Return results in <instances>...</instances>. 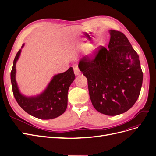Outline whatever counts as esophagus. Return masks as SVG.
<instances>
[{"label":"esophagus","instance_id":"1","mask_svg":"<svg viewBox=\"0 0 156 156\" xmlns=\"http://www.w3.org/2000/svg\"><path fill=\"white\" fill-rule=\"evenodd\" d=\"M73 69H74V74H75L76 76H78V75H80V74H81V72H80V69H79L78 66H75V67H74V68H73Z\"/></svg>","mask_w":156,"mask_h":156}]
</instances>
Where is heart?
Wrapping results in <instances>:
<instances>
[{
	"label": "heart",
	"instance_id": "obj_1",
	"mask_svg": "<svg viewBox=\"0 0 156 156\" xmlns=\"http://www.w3.org/2000/svg\"><path fill=\"white\" fill-rule=\"evenodd\" d=\"M83 48L85 50H87V49L89 48V46H83ZM94 50H91L89 52V55H94Z\"/></svg>",
	"mask_w": 156,
	"mask_h": 156
}]
</instances>
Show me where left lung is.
<instances>
[{"instance_id": "8db88e82", "label": "left lung", "mask_w": 156, "mask_h": 156, "mask_svg": "<svg viewBox=\"0 0 156 156\" xmlns=\"http://www.w3.org/2000/svg\"><path fill=\"white\" fill-rule=\"evenodd\" d=\"M108 49L101 46L94 57H84L78 67L87 78L92 105L99 112L115 116L137 101L143 82L139 56L122 32L110 30Z\"/></svg>"}]
</instances>
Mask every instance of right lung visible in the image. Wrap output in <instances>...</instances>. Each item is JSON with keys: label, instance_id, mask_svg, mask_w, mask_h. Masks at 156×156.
<instances>
[{"label": "right lung", "instance_id": "1", "mask_svg": "<svg viewBox=\"0 0 156 156\" xmlns=\"http://www.w3.org/2000/svg\"><path fill=\"white\" fill-rule=\"evenodd\" d=\"M23 44L22 48H23ZM22 50L16 53L11 72L13 95L22 109L30 115L43 120L61 115L67 106V93L75 75L73 67L54 76L45 90L38 96L27 97L20 93L16 81V63Z\"/></svg>", "mask_w": 156, "mask_h": 156}]
</instances>
